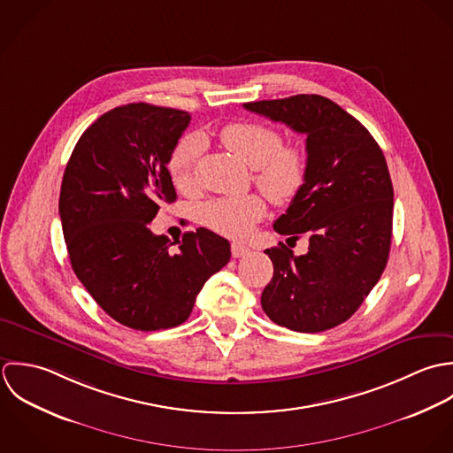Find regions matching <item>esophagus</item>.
Segmentation results:
<instances>
[{"mask_svg":"<svg viewBox=\"0 0 453 453\" xmlns=\"http://www.w3.org/2000/svg\"><path fill=\"white\" fill-rule=\"evenodd\" d=\"M231 254H233V257H243V256H249L250 254V249L247 247V245H243V243H238V242H234L233 245H231Z\"/></svg>","mask_w":453,"mask_h":453,"instance_id":"esophagus-1","label":"esophagus"}]
</instances>
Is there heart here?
<instances>
[{"label":"heart","instance_id":"obj_1","mask_svg":"<svg viewBox=\"0 0 453 453\" xmlns=\"http://www.w3.org/2000/svg\"><path fill=\"white\" fill-rule=\"evenodd\" d=\"M220 143L254 170V181L276 204L290 203L303 188L308 175V157L301 145H283L281 133L263 122L242 120L229 122L219 131ZM203 145L197 136H185L175 145L168 168L173 181L180 188H188L194 181V170ZM266 213V203L261 196L219 197L203 206L201 219L210 229L240 238Z\"/></svg>","mask_w":453,"mask_h":453}]
</instances>
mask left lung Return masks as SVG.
<instances>
[{
    "label": "left lung",
    "instance_id": "1",
    "mask_svg": "<svg viewBox=\"0 0 453 453\" xmlns=\"http://www.w3.org/2000/svg\"><path fill=\"white\" fill-rule=\"evenodd\" d=\"M243 106L306 134V181L273 227L288 240L308 234L310 247L304 256L283 243L265 250L274 272L263 310L297 333L327 331L357 311L387 266L394 210L387 161L361 122L324 96Z\"/></svg>",
    "mask_w": 453,
    "mask_h": 453
}]
</instances>
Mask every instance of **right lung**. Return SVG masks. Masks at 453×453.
I'll return each mask as SVG.
<instances>
[{
	"label": "right lung",
	"mask_w": 453,
	"mask_h": 453,
	"mask_svg": "<svg viewBox=\"0 0 453 453\" xmlns=\"http://www.w3.org/2000/svg\"><path fill=\"white\" fill-rule=\"evenodd\" d=\"M188 122L183 110L117 106L84 131L65 170L59 215L72 268L113 320L136 331L180 326L231 257L210 229L185 233L172 252L149 227L177 199L166 166Z\"/></svg>",
	"instance_id": "obj_1"
}]
</instances>
